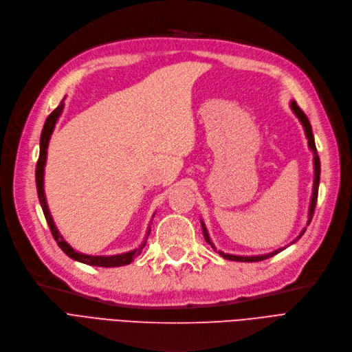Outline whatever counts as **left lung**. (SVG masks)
Segmentation results:
<instances>
[{
    "mask_svg": "<svg viewBox=\"0 0 352 352\" xmlns=\"http://www.w3.org/2000/svg\"><path fill=\"white\" fill-rule=\"evenodd\" d=\"M291 107H292V110H294V113L296 114V117L298 119L300 120V123H302V126H304V129H305V135H307V139H308V146H309V148L312 150L314 152V166H315V179H314V193H312V199H311V206H309V217H308V225L311 223V221H312V216H314V210H315V206H316V199H318V186H320V176H321V163H320V156H318V153H316V146H315V140H314V135H312V127H311V123H309V120H308V117H307V114L299 109V106L296 104V102H292L291 103ZM202 229H204V236H205V241L214 249V246H213V243L210 242V238H209V235H208V230H206V228H205V223L202 222ZM305 230L307 229H304L302 232H300V235L295 239V241H298L300 236L304 235L305 233ZM294 241V242H295ZM282 249H278V250H275V252H272V254H267V255H261V256H235V255H229V254H223V252H221L219 250V255L222 256V258H225V259H229V261H238V262H259V261H263V259H267V258H271V256H274V255H276L278 252H280Z\"/></svg>",
    "mask_w": 352,
    "mask_h": 352,
    "instance_id": "obj_1",
    "label": "left lung"
}]
</instances>
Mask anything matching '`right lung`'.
Returning <instances> with one entry per match:
<instances>
[{
    "instance_id": "add662e5",
    "label": "right lung",
    "mask_w": 352,
    "mask_h": 352,
    "mask_svg": "<svg viewBox=\"0 0 352 352\" xmlns=\"http://www.w3.org/2000/svg\"><path fill=\"white\" fill-rule=\"evenodd\" d=\"M64 103L61 102L60 106L47 117V120L44 123L43 131H41V139H40V156H38V162H37V167H36V185H37V193H38V199H40V205L43 208L44 216H45V221L50 226V230H52V235L56 239L57 245L61 248L63 252L70 256L74 261L82 262V263H87V265H93V266H103V267H113V266H123V265H129L133 259L138 258L142 254V249L146 245V239L150 233V229L147 232V236L144 239V242L135 250H131V252L127 254H120V255H113V256H91V255H85V254H80L77 250H74L69 243H67L61 235L58 233L54 222H53V217L50 214V210L47 208V202H45V196H44V166H45V159H47V147H48V142L50 138H52V133L54 130V126L58 120V117L63 111Z\"/></svg>"
}]
</instances>
